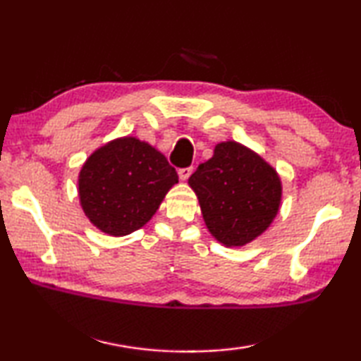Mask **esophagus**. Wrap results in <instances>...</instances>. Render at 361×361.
<instances>
[{
  "label": "esophagus",
  "instance_id": "esophagus-1",
  "mask_svg": "<svg viewBox=\"0 0 361 361\" xmlns=\"http://www.w3.org/2000/svg\"><path fill=\"white\" fill-rule=\"evenodd\" d=\"M191 173H192V167H185V169H178V176L180 178L185 181V180H188L189 176H191Z\"/></svg>",
  "mask_w": 361,
  "mask_h": 361
}]
</instances>
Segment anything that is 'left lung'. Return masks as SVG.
Masks as SVG:
<instances>
[{"label":"left lung","mask_w":361,"mask_h":361,"mask_svg":"<svg viewBox=\"0 0 361 361\" xmlns=\"http://www.w3.org/2000/svg\"><path fill=\"white\" fill-rule=\"evenodd\" d=\"M188 183L197 194L207 228L226 247H242L261 235L282 199L276 170L235 142L216 145L213 157Z\"/></svg>","instance_id":"8db88e82"}]
</instances>
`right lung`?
<instances>
[{"mask_svg":"<svg viewBox=\"0 0 361 361\" xmlns=\"http://www.w3.org/2000/svg\"><path fill=\"white\" fill-rule=\"evenodd\" d=\"M178 183L176 170L151 145L113 140L90 156L79 173V200L90 221L109 235H127L149 221Z\"/></svg>","mask_w":361,"mask_h":361,"instance_id":"obj_1","label":"right lung"}]
</instances>
